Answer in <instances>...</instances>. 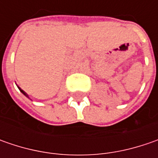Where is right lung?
I'll list each match as a JSON object with an SVG mask.
<instances>
[{"mask_svg": "<svg viewBox=\"0 0 158 158\" xmlns=\"http://www.w3.org/2000/svg\"><path fill=\"white\" fill-rule=\"evenodd\" d=\"M17 87H18V86H17ZM18 89H19V90H20V91H21L22 93H23V94L24 95V96H25L26 98H29V95H28L27 93H26V92L24 91V90H23V89H22L20 88V87H18Z\"/></svg>", "mask_w": 158, "mask_h": 158, "instance_id": "obj_1", "label": "right lung"}]
</instances>
